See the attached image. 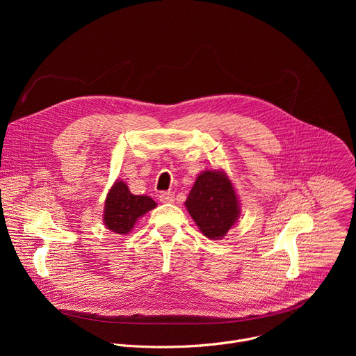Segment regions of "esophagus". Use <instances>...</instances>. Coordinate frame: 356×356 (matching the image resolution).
I'll use <instances>...</instances> for the list:
<instances>
[{"instance_id": "esophagus-1", "label": "esophagus", "mask_w": 356, "mask_h": 356, "mask_svg": "<svg viewBox=\"0 0 356 356\" xmlns=\"http://www.w3.org/2000/svg\"><path fill=\"white\" fill-rule=\"evenodd\" d=\"M159 200L162 202H173L175 201V194L172 191H163L159 194Z\"/></svg>"}]
</instances>
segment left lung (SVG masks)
Instances as JSON below:
<instances>
[{
	"label": "left lung",
	"mask_w": 356,
	"mask_h": 356,
	"mask_svg": "<svg viewBox=\"0 0 356 356\" xmlns=\"http://www.w3.org/2000/svg\"><path fill=\"white\" fill-rule=\"evenodd\" d=\"M184 204L202 235L210 239L225 236L241 214L235 188L222 170L201 172Z\"/></svg>",
	"instance_id": "1"
}]
</instances>
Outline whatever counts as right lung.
Listing matches in <instances>:
<instances>
[{"mask_svg":"<svg viewBox=\"0 0 356 356\" xmlns=\"http://www.w3.org/2000/svg\"><path fill=\"white\" fill-rule=\"evenodd\" d=\"M156 207V202L147 195H135L122 180H117L110 188L104 206V225L114 234L127 235L136 221Z\"/></svg>","mask_w":356,"mask_h":356,"instance_id":"add662e5","label":"right lung"}]
</instances>
